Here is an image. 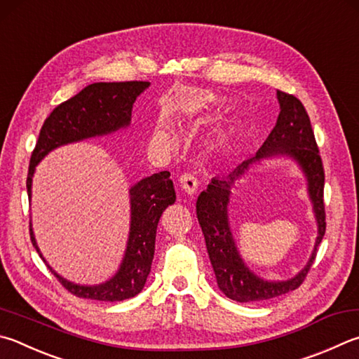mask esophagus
<instances>
[{"mask_svg":"<svg viewBox=\"0 0 359 359\" xmlns=\"http://www.w3.org/2000/svg\"><path fill=\"white\" fill-rule=\"evenodd\" d=\"M180 187L187 194L193 196V194L198 191V180L190 172H185V174L180 175Z\"/></svg>","mask_w":359,"mask_h":359,"instance_id":"34e87169","label":"esophagus"}]
</instances>
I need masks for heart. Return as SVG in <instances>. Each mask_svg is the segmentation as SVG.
<instances>
[{
	"instance_id": "obj_1",
	"label": "heart",
	"mask_w": 359,
	"mask_h": 359,
	"mask_svg": "<svg viewBox=\"0 0 359 359\" xmlns=\"http://www.w3.org/2000/svg\"><path fill=\"white\" fill-rule=\"evenodd\" d=\"M155 140L161 142V144H166V146H172L175 142L174 130L171 127V123H169L166 119H161L158 122L157 128H155Z\"/></svg>"
}]
</instances>
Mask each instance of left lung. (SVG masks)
Listing matches in <instances>:
<instances>
[{
  "label": "left lung",
  "instance_id": "8db88e82",
  "mask_svg": "<svg viewBox=\"0 0 359 359\" xmlns=\"http://www.w3.org/2000/svg\"><path fill=\"white\" fill-rule=\"evenodd\" d=\"M276 97L281 111L275 128L271 130L262 147L252 158L238 165L229 175L213 177L207 190L202 191L196 201L198 221L204 233L218 287L227 298L238 303L265 302L298 289L308 275L311 265L314 264L317 246L320 245L327 229L323 204L325 172L309 116L295 95L276 90ZM273 156L292 158L302 169L309 182V194L318 221V238L309 264L295 277L285 282H269L260 278L244 264L233 240L226 215L231 188L236 182L244 177L252 164Z\"/></svg>",
  "mask_w": 359,
  "mask_h": 359
}]
</instances>
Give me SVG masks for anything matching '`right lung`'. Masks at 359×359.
Returning <instances> with one entry per match:
<instances>
[{
	"mask_svg": "<svg viewBox=\"0 0 359 359\" xmlns=\"http://www.w3.org/2000/svg\"><path fill=\"white\" fill-rule=\"evenodd\" d=\"M151 86L149 81L94 83L75 97L57 105L45 119L31 155L28 179V198L31 201L32 175L36 166L55 149L83 140L95 138L127 128L132 121V108L136 97ZM168 171L152 174L130 188V232L123 259L116 275L95 285H83L67 281L51 269L39 250L29 223L31 242L39 256L70 293L99 302H122L132 298L144 287L155 252V236L161 213L175 202L172 180Z\"/></svg>",
	"mask_w": 359,
	"mask_h": 359,
	"instance_id": "1",
	"label": "right lung"
}]
</instances>
